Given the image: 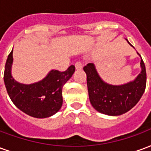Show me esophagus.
Listing matches in <instances>:
<instances>
[{
	"label": "esophagus",
	"mask_w": 151,
	"mask_h": 151,
	"mask_svg": "<svg viewBox=\"0 0 151 151\" xmlns=\"http://www.w3.org/2000/svg\"><path fill=\"white\" fill-rule=\"evenodd\" d=\"M75 68L76 69H82V63L80 62V61H77L75 64Z\"/></svg>",
	"instance_id": "esophagus-1"
}]
</instances>
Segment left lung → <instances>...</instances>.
Returning a JSON list of instances; mask_svg holds the SVG:
<instances>
[{
	"instance_id": "8db88e82",
	"label": "left lung",
	"mask_w": 151,
	"mask_h": 151,
	"mask_svg": "<svg viewBox=\"0 0 151 151\" xmlns=\"http://www.w3.org/2000/svg\"><path fill=\"white\" fill-rule=\"evenodd\" d=\"M125 40L130 46L134 47L127 39ZM137 54L140 56L139 53ZM140 65L141 72L136 78L122 85H112L104 82L93 63L84 66L89 99L93 108L100 113L113 116L122 115L133 108L142 98L146 89V67L142 57Z\"/></svg>"
}]
</instances>
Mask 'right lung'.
I'll use <instances>...</instances> for the list:
<instances>
[{"mask_svg": "<svg viewBox=\"0 0 151 151\" xmlns=\"http://www.w3.org/2000/svg\"><path fill=\"white\" fill-rule=\"evenodd\" d=\"M13 50L5 63L4 82L14 105L24 113L35 118H47L59 111L63 104L62 88L75 71L70 65L65 72L51 70L42 80L31 84L17 82L12 76Z\"/></svg>", "mask_w": 151, "mask_h": 151, "instance_id": "obj_1", "label": "right lung"}]
</instances>
